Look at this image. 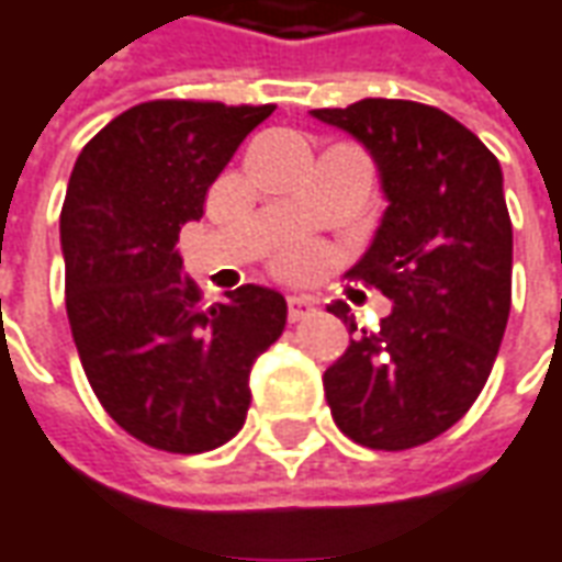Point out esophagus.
<instances>
[{
    "label": "esophagus",
    "instance_id": "1",
    "mask_svg": "<svg viewBox=\"0 0 562 562\" xmlns=\"http://www.w3.org/2000/svg\"><path fill=\"white\" fill-rule=\"evenodd\" d=\"M315 315V300L312 296H290L288 300V318L296 324V321Z\"/></svg>",
    "mask_w": 562,
    "mask_h": 562
}]
</instances>
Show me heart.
I'll return each instance as SVG.
<instances>
[{"label": "heart", "instance_id": "1", "mask_svg": "<svg viewBox=\"0 0 562 562\" xmlns=\"http://www.w3.org/2000/svg\"><path fill=\"white\" fill-rule=\"evenodd\" d=\"M315 257H318V250L312 247V244H290L288 250H284V257H281V262H284V269H303V266H308V262H315Z\"/></svg>", "mask_w": 562, "mask_h": 562}]
</instances>
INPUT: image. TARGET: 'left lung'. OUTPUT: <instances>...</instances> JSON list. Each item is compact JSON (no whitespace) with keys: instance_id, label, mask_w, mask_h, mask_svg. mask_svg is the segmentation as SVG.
<instances>
[{"instance_id":"left-lung-1","label":"left lung","mask_w":562,"mask_h":562,"mask_svg":"<svg viewBox=\"0 0 562 562\" xmlns=\"http://www.w3.org/2000/svg\"><path fill=\"white\" fill-rule=\"evenodd\" d=\"M373 156L389 207L348 278L382 290L392 315L358 330L327 367L333 422L370 450H409L465 416L483 392L510 312V216L498 158L437 106L367 97L312 110Z\"/></svg>"}]
</instances>
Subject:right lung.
Here are the masks:
<instances>
[{
    "mask_svg": "<svg viewBox=\"0 0 562 562\" xmlns=\"http://www.w3.org/2000/svg\"><path fill=\"white\" fill-rule=\"evenodd\" d=\"M272 112L149 100L76 158L60 211L67 318L97 401L146 447L192 456L232 440L250 367L284 333L278 290L244 284L204 305L177 250L220 170Z\"/></svg>",
    "mask_w": 562,
    "mask_h": 562,
    "instance_id": "obj_1",
    "label": "right lung"
}]
</instances>
